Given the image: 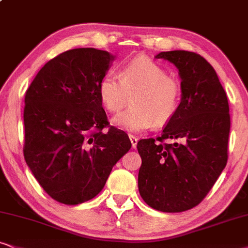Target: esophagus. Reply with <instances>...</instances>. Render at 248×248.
<instances>
[{"label":"esophagus","mask_w":248,"mask_h":248,"mask_svg":"<svg viewBox=\"0 0 248 248\" xmlns=\"http://www.w3.org/2000/svg\"><path fill=\"white\" fill-rule=\"evenodd\" d=\"M129 140H130V142H131V146H133V149H136L137 142H139L137 137H135L134 135H129Z\"/></svg>","instance_id":"34e87169"}]
</instances>
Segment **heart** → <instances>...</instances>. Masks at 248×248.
Returning a JSON list of instances; mask_svg holds the SVG:
<instances>
[{
	"mask_svg": "<svg viewBox=\"0 0 248 248\" xmlns=\"http://www.w3.org/2000/svg\"><path fill=\"white\" fill-rule=\"evenodd\" d=\"M102 104L117 113L112 124L128 131H140L153 124H165L176 113L181 99L180 83L168 77L161 65L145 56L134 58L121 71V79L108 73L98 84Z\"/></svg>",
	"mask_w": 248,
	"mask_h": 248,
	"instance_id": "obj_1",
	"label": "heart"
}]
</instances>
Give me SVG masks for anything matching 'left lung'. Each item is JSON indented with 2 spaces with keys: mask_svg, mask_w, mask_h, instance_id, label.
<instances>
[{
  "mask_svg": "<svg viewBox=\"0 0 248 248\" xmlns=\"http://www.w3.org/2000/svg\"><path fill=\"white\" fill-rule=\"evenodd\" d=\"M155 58L178 70L181 103L160 137L137 143L139 190L150 207L180 213L205 198L227 165L229 103L215 70L200 55L174 50ZM167 138L175 143H162Z\"/></svg>",
  "mask_w": 248,
  "mask_h": 248,
  "instance_id": "obj_1",
  "label": "left lung"
}]
</instances>
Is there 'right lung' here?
<instances>
[{
    "mask_svg": "<svg viewBox=\"0 0 248 248\" xmlns=\"http://www.w3.org/2000/svg\"><path fill=\"white\" fill-rule=\"evenodd\" d=\"M115 56L95 48L58 55L39 71L25 96V160L43 190L79 205L104 187L129 151L128 135L111 127L98 84Z\"/></svg>",
    "mask_w": 248,
    "mask_h": 248,
    "instance_id": "right-lung-1",
    "label": "right lung"
}]
</instances>
